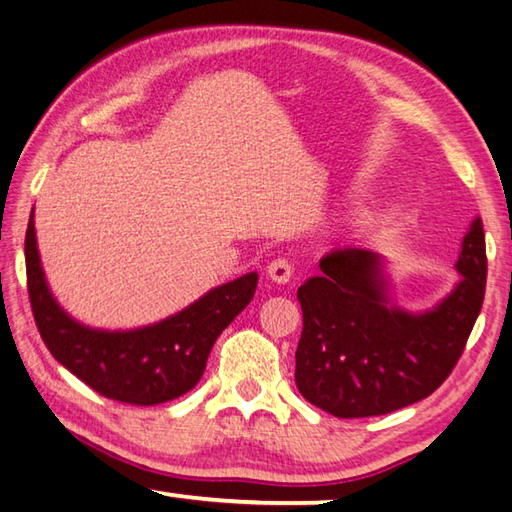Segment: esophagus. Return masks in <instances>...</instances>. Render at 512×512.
Listing matches in <instances>:
<instances>
[{
  "label": "esophagus",
  "instance_id": "esophagus-1",
  "mask_svg": "<svg viewBox=\"0 0 512 512\" xmlns=\"http://www.w3.org/2000/svg\"><path fill=\"white\" fill-rule=\"evenodd\" d=\"M266 275L271 277V280L277 282V284H286L288 280H291V275H293V266H291V262H288V259L277 257V259H273L271 264L266 266Z\"/></svg>",
  "mask_w": 512,
  "mask_h": 512
}]
</instances>
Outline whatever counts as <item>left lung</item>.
Masks as SVG:
<instances>
[{
  "label": "left lung",
  "mask_w": 512,
  "mask_h": 512,
  "mask_svg": "<svg viewBox=\"0 0 512 512\" xmlns=\"http://www.w3.org/2000/svg\"><path fill=\"white\" fill-rule=\"evenodd\" d=\"M454 268L459 284L425 313L389 302L383 259L340 248L320 275L297 288L302 336L295 385L306 401L338 418L389 414L430 396L457 365L486 293V237L470 224Z\"/></svg>",
  "instance_id": "8db88e82"
}]
</instances>
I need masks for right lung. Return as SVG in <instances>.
Masks as SVG:
<instances>
[{"mask_svg": "<svg viewBox=\"0 0 512 512\" xmlns=\"http://www.w3.org/2000/svg\"><path fill=\"white\" fill-rule=\"evenodd\" d=\"M24 255L33 318L46 349L94 392L129 405H159L190 392L203 376L215 340L257 288V273H248L150 327L100 331L76 322L55 302L37 253L33 215Z\"/></svg>", "mask_w": 512, "mask_h": 512, "instance_id": "right-lung-1", "label": "right lung"}]
</instances>
